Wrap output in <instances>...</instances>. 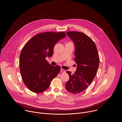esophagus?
Wrapping results in <instances>:
<instances>
[{
  "label": "esophagus",
  "instance_id": "esophagus-1",
  "mask_svg": "<svg viewBox=\"0 0 122 122\" xmlns=\"http://www.w3.org/2000/svg\"><path fill=\"white\" fill-rule=\"evenodd\" d=\"M60 71H61V72H66V71H65V69H62V68H61V69Z\"/></svg>",
  "mask_w": 122,
  "mask_h": 122
}]
</instances>
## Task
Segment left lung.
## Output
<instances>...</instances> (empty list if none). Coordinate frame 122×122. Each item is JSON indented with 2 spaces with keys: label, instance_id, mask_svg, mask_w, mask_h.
Segmentation results:
<instances>
[{
  "label": "left lung",
  "instance_id": "left-lung-1",
  "mask_svg": "<svg viewBox=\"0 0 122 122\" xmlns=\"http://www.w3.org/2000/svg\"><path fill=\"white\" fill-rule=\"evenodd\" d=\"M66 33L74 42V60L77 66L73 74L66 71L69 79L65 86L69 92L78 94L85 90L94 80L99 66V56L95 43L85 34L76 31Z\"/></svg>",
  "mask_w": 122,
  "mask_h": 122
}]
</instances>
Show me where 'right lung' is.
Listing matches in <instances>:
<instances>
[{"label":"right lung","mask_w":122,"mask_h":122,"mask_svg":"<svg viewBox=\"0 0 122 122\" xmlns=\"http://www.w3.org/2000/svg\"><path fill=\"white\" fill-rule=\"evenodd\" d=\"M66 37L65 32H47L36 35L23 47L20 56V69L23 81L34 93L45 91L59 73L61 67L53 66L46 60L53 55L54 47Z\"/></svg>","instance_id":"obj_1"}]
</instances>
